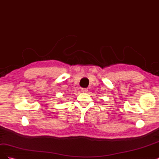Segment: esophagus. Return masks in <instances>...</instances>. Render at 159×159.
Listing matches in <instances>:
<instances>
[{"label":"esophagus","instance_id":"obj_1","mask_svg":"<svg viewBox=\"0 0 159 159\" xmlns=\"http://www.w3.org/2000/svg\"><path fill=\"white\" fill-rule=\"evenodd\" d=\"M88 91V89H85V88H82V89H81V91H82L83 93H87Z\"/></svg>","mask_w":159,"mask_h":159}]
</instances>
